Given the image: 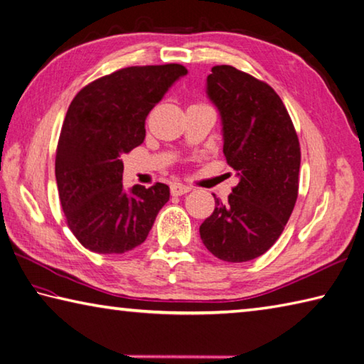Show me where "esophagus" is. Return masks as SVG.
Here are the masks:
<instances>
[{"label":"esophagus","instance_id":"1","mask_svg":"<svg viewBox=\"0 0 364 364\" xmlns=\"http://www.w3.org/2000/svg\"><path fill=\"white\" fill-rule=\"evenodd\" d=\"M191 191L189 186L183 183H173L172 186H170V192H172V196H183V194H188Z\"/></svg>","mask_w":364,"mask_h":364}]
</instances>
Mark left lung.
<instances>
[{"label":"left lung","mask_w":364,"mask_h":364,"mask_svg":"<svg viewBox=\"0 0 364 364\" xmlns=\"http://www.w3.org/2000/svg\"><path fill=\"white\" fill-rule=\"evenodd\" d=\"M206 95L223 123L224 156L240 181L200 225L215 257L240 263L260 257L286 227L298 197L301 151L276 91L233 66H215ZM215 196V194H213Z\"/></svg>","instance_id":"obj_1"}]
</instances>
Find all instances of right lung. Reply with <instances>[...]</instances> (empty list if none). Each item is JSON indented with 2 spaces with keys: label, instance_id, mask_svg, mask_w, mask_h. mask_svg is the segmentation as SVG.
I'll return each instance as SVG.
<instances>
[{
  "label": "right lung",
  "instance_id": "obj_1",
  "mask_svg": "<svg viewBox=\"0 0 364 364\" xmlns=\"http://www.w3.org/2000/svg\"><path fill=\"white\" fill-rule=\"evenodd\" d=\"M186 74L181 64L124 68L91 82L70 102L55 175L68 227L90 251H132L146 240L168 202L164 183L127 191L121 156L144 144L148 113Z\"/></svg>",
  "mask_w": 364,
  "mask_h": 364
}]
</instances>
